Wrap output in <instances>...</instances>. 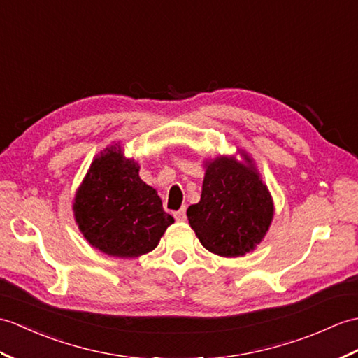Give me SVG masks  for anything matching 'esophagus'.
<instances>
[{
	"mask_svg": "<svg viewBox=\"0 0 358 358\" xmlns=\"http://www.w3.org/2000/svg\"><path fill=\"white\" fill-rule=\"evenodd\" d=\"M176 220L178 222H185L186 221V207H182V209L176 212Z\"/></svg>",
	"mask_w": 358,
	"mask_h": 358,
	"instance_id": "obj_1",
	"label": "esophagus"
}]
</instances>
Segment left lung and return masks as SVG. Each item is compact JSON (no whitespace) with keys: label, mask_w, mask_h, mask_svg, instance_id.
<instances>
[{"label":"left lung","mask_w":358,"mask_h":358,"mask_svg":"<svg viewBox=\"0 0 358 358\" xmlns=\"http://www.w3.org/2000/svg\"><path fill=\"white\" fill-rule=\"evenodd\" d=\"M204 163L201 199L189 206L187 220L207 250L238 257L253 252L267 235L274 206L253 160L239 151Z\"/></svg>","instance_id":"8db88e82"}]
</instances>
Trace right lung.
<instances>
[{
  "mask_svg": "<svg viewBox=\"0 0 358 358\" xmlns=\"http://www.w3.org/2000/svg\"><path fill=\"white\" fill-rule=\"evenodd\" d=\"M136 160L122 146L105 148L91 163L74 196L79 230L97 250L117 257L152 252L173 218L163 210L157 190L138 177Z\"/></svg>",
  "mask_w": 358,
  "mask_h": 358,
  "instance_id": "add662e5",
  "label": "right lung"
}]
</instances>
